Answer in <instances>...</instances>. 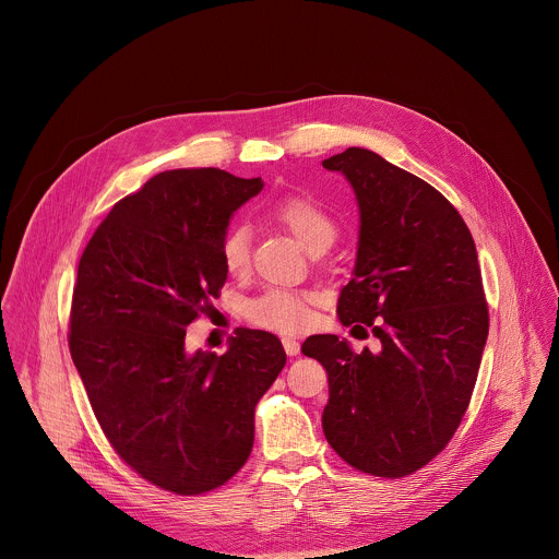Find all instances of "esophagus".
<instances>
[{
  "instance_id": "1",
  "label": "esophagus",
  "mask_w": 559,
  "mask_h": 559,
  "mask_svg": "<svg viewBox=\"0 0 559 559\" xmlns=\"http://www.w3.org/2000/svg\"><path fill=\"white\" fill-rule=\"evenodd\" d=\"M282 344H284V350H286L288 357H297L299 350H301V346H299V342L295 337H284Z\"/></svg>"
}]
</instances>
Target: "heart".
<instances>
[{
	"mask_svg": "<svg viewBox=\"0 0 559 559\" xmlns=\"http://www.w3.org/2000/svg\"><path fill=\"white\" fill-rule=\"evenodd\" d=\"M271 215L295 235L308 251L320 247H331L337 235V226L326 209L306 195H286L271 206ZM222 262L228 273L242 275L251 264V233L247 226H233L219 245ZM314 295L295 293L286 288H271L260 297L251 299L245 308L247 319L253 324L277 331L293 333L301 329L312 314Z\"/></svg>",
	"mask_w": 559,
	"mask_h": 559,
	"instance_id": "1",
	"label": "heart"
}]
</instances>
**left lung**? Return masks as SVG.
I'll return each mask as SVG.
<instances>
[{
	"label": "left lung",
	"instance_id": "left-lung-1",
	"mask_svg": "<svg viewBox=\"0 0 559 559\" xmlns=\"http://www.w3.org/2000/svg\"><path fill=\"white\" fill-rule=\"evenodd\" d=\"M322 167L348 178L361 213L337 317L381 340L379 353L359 355L337 335L301 346L326 370L322 430L350 467L411 476L445 450L478 379L488 306L476 242L432 185L372 151L346 148Z\"/></svg>",
	"mask_w": 559,
	"mask_h": 559
}]
</instances>
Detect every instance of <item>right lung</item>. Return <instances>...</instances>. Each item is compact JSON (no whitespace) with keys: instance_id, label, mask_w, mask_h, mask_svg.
<instances>
[{"instance_id":"1","label":"right lung","mask_w":559,"mask_h":559,"mask_svg":"<svg viewBox=\"0 0 559 559\" xmlns=\"http://www.w3.org/2000/svg\"><path fill=\"white\" fill-rule=\"evenodd\" d=\"M262 185L215 167L160 171L81 253L69 346L85 394L114 452L174 495L209 492L247 463L255 404L286 364L258 329H239L222 357L185 350L226 284L230 217Z\"/></svg>"}]
</instances>
